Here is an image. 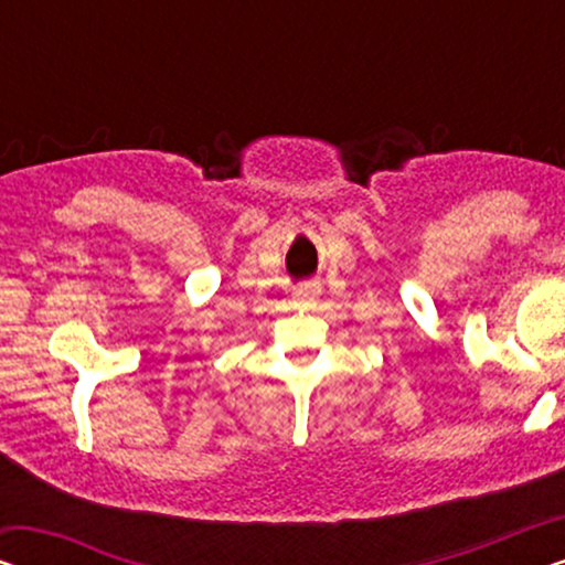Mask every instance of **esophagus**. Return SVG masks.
Here are the masks:
<instances>
[{
    "label": "esophagus",
    "instance_id": "esophagus-1",
    "mask_svg": "<svg viewBox=\"0 0 565 565\" xmlns=\"http://www.w3.org/2000/svg\"><path fill=\"white\" fill-rule=\"evenodd\" d=\"M319 285L316 282H303L300 288L292 292V303L298 308H313L316 306V298H319Z\"/></svg>",
    "mask_w": 565,
    "mask_h": 565
}]
</instances>
